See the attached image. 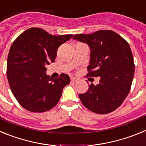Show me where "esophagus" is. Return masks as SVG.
<instances>
[{
    "label": "esophagus",
    "instance_id": "1",
    "mask_svg": "<svg viewBox=\"0 0 146 146\" xmlns=\"http://www.w3.org/2000/svg\"><path fill=\"white\" fill-rule=\"evenodd\" d=\"M77 81V78H76V77H71V82H75Z\"/></svg>",
    "mask_w": 146,
    "mask_h": 146
}]
</instances>
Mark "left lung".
Here are the masks:
<instances>
[{"mask_svg": "<svg viewBox=\"0 0 146 146\" xmlns=\"http://www.w3.org/2000/svg\"><path fill=\"white\" fill-rule=\"evenodd\" d=\"M73 38L88 44L91 49L86 77H100L99 84L91 83L87 92L79 94L81 102L98 114L114 111L129 93L134 77L135 63L128 42L110 30L77 34Z\"/></svg>", "mask_w": 146, "mask_h": 146, "instance_id": "1", "label": "left lung"}]
</instances>
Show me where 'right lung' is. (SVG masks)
Returning <instances> with one entry per match:
<instances>
[{
    "label": "right lung",
    "instance_id": "obj_1",
    "mask_svg": "<svg viewBox=\"0 0 146 146\" xmlns=\"http://www.w3.org/2000/svg\"><path fill=\"white\" fill-rule=\"evenodd\" d=\"M72 36H53L42 28H31L13 42L8 55L6 75L13 95L25 110L43 113L58 104L70 78L61 74L51 79L46 74V66L55 61L58 48Z\"/></svg>",
    "mask_w": 146,
    "mask_h": 146
}]
</instances>
